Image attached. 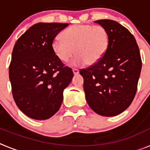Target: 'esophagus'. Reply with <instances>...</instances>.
<instances>
[{
  "label": "esophagus",
  "mask_w": 150,
  "mask_h": 150,
  "mask_svg": "<svg viewBox=\"0 0 150 150\" xmlns=\"http://www.w3.org/2000/svg\"><path fill=\"white\" fill-rule=\"evenodd\" d=\"M73 73H74V74H79V70L78 69H73Z\"/></svg>",
  "instance_id": "1"
}]
</instances>
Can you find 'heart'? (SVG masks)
Segmentation results:
<instances>
[{
    "label": "heart",
    "instance_id": "heart-1",
    "mask_svg": "<svg viewBox=\"0 0 150 150\" xmlns=\"http://www.w3.org/2000/svg\"><path fill=\"white\" fill-rule=\"evenodd\" d=\"M62 37L63 39L54 38L52 51L62 62H68L75 52L77 55L74 61L75 65L98 63L104 56L110 44L109 33L101 25L78 24L66 29Z\"/></svg>",
    "mask_w": 150,
    "mask_h": 150
}]
</instances>
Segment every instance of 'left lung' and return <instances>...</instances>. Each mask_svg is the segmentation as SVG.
<instances>
[{
  "instance_id": "left-lung-1",
  "label": "left lung",
  "mask_w": 150,
  "mask_h": 150,
  "mask_svg": "<svg viewBox=\"0 0 150 150\" xmlns=\"http://www.w3.org/2000/svg\"><path fill=\"white\" fill-rule=\"evenodd\" d=\"M95 22L109 33V47L98 63L81 69L79 74L91 110L103 116H114L133 101L142 62L136 40L126 28L110 19Z\"/></svg>"
}]
</instances>
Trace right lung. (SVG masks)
<instances>
[{"label":"right lung","instance_id":"obj_1","mask_svg":"<svg viewBox=\"0 0 150 150\" xmlns=\"http://www.w3.org/2000/svg\"><path fill=\"white\" fill-rule=\"evenodd\" d=\"M67 23L32 25L13 47L9 76L17 107L28 117L44 120L59 110L63 91L72 80L71 68L54 54L52 42Z\"/></svg>","mask_w":150,"mask_h":150}]
</instances>
